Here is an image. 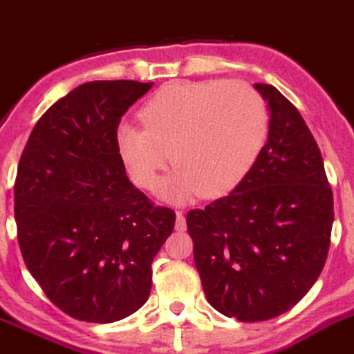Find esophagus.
<instances>
[{
  "label": "esophagus",
  "instance_id": "1",
  "mask_svg": "<svg viewBox=\"0 0 354 354\" xmlns=\"http://www.w3.org/2000/svg\"><path fill=\"white\" fill-rule=\"evenodd\" d=\"M174 229H176L178 232H183V230L187 229V222H185L183 211H176V225H174Z\"/></svg>",
  "mask_w": 354,
  "mask_h": 354
}]
</instances>
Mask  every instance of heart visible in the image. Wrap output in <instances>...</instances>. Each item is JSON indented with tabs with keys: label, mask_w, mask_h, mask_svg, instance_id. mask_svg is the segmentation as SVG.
<instances>
[{
	"label": "heart",
	"mask_w": 354,
	"mask_h": 354,
	"mask_svg": "<svg viewBox=\"0 0 354 354\" xmlns=\"http://www.w3.org/2000/svg\"><path fill=\"white\" fill-rule=\"evenodd\" d=\"M140 115L143 127H118V155L143 190L157 187L171 155L176 169L162 192L176 203L232 192L253 169L269 134L266 101L239 80L164 85Z\"/></svg>",
	"instance_id": "obj_1"
}]
</instances>
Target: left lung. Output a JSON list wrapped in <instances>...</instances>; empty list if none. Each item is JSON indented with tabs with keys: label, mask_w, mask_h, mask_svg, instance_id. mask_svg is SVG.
<instances>
[{
	"label": "left lung",
	"mask_w": 354,
	"mask_h": 354,
	"mask_svg": "<svg viewBox=\"0 0 354 354\" xmlns=\"http://www.w3.org/2000/svg\"><path fill=\"white\" fill-rule=\"evenodd\" d=\"M255 88L270 111L259 160L232 194L187 213L207 302L244 323L276 318L311 290L333 223L322 151L302 115L272 85Z\"/></svg>",
	"instance_id": "left-lung-1"
}]
</instances>
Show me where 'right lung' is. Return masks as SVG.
I'll list each match as a JSON object with an SVG mask.
<instances>
[{"instance_id": "add662e5", "label": "right lung", "mask_w": 354, "mask_h": 354, "mask_svg": "<svg viewBox=\"0 0 354 354\" xmlns=\"http://www.w3.org/2000/svg\"><path fill=\"white\" fill-rule=\"evenodd\" d=\"M151 85H78L36 122L19 160L13 211L22 259L52 304L80 322L136 313L174 229V211L129 181L117 151L122 115Z\"/></svg>"}]
</instances>
